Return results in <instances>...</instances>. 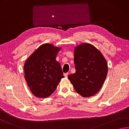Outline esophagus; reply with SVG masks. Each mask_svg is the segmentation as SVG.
<instances>
[{"label": "esophagus", "instance_id": "esophagus-1", "mask_svg": "<svg viewBox=\"0 0 129 129\" xmlns=\"http://www.w3.org/2000/svg\"><path fill=\"white\" fill-rule=\"evenodd\" d=\"M68 75H69V73H65V74H64V76L65 77H67Z\"/></svg>", "mask_w": 129, "mask_h": 129}]
</instances>
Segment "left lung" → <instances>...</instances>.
I'll return each instance as SVG.
<instances>
[{"label":"left lung","instance_id":"8db88e82","mask_svg":"<svg viewBox=\"0 0 129 129\" xmlns=\"http://www.w3.org/2000/svg\"><path fill=\"white\" fill-rule=\"evenodd\" d=\"M74 63L76 72L68 78L75 91L83 97L98 93L108 72L107 63L102 53L93 45L81 44L75 49Z\"/></svg>","mask_w":129,"mask_h":129}]
</instances>
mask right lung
Here are the masks:
<instances>
[{"label":"right lung","mask_w":129,"mask_h":129,"mask_svg":"<svg viewBox=\"0 0 129 129\" xmlns=\"http://www.w3.org/2000/svg\"><path fill=\"white\" fill-rule=\"evenodd\" d=\"M59 50L53 45L44 44L28 57L24 65L27 84L38 98L50 95L64 77L60 65L55 60Z\"/></svg>","instance_id":"1"}]
</instances>
